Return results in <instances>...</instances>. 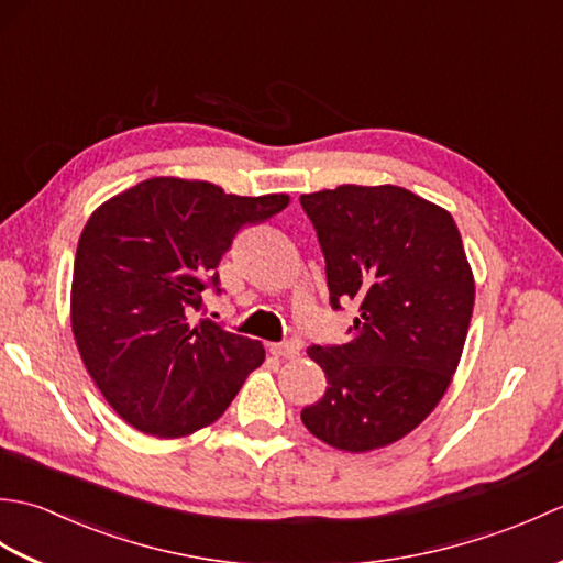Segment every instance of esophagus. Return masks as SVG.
Here are the masks:
<instances>
[{"mask_svg": "<svg viewBox=\"0 0 563 563\" xmlns=\"http://www.w3.org/2000/svg\"><path fill=\"white\" fill-rule=\"evenodd\" d=\"M271 353L275 357H297V355H300V343H297V341L271 343Z\"/></svg>", "mask_w": 563, "mask_h": 563, "instance_id": "1", "label": "esophagus"}]
</instances>
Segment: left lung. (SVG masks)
I'll return each instance as SVG.
<instances>
[{
  "label": "left lung",
  "mask_w": 563,
  "mask_h": 563,
  "mask_svg": "<svg viewBox=\"0 0 563 563\" xmlns=\"http://www.w3.org/2000/svg\"><path fill=\"white\" fill-rule=\"evenodd\" d=\"M327 261L331 307L355 302L351 341L312 345L327 394L302 423L327 445L367 452L423 421L460 365L474 275L452 214L399 186L300 196Z\"/></svg>",
  "instance_id": "obj_1"
}]
</instances>
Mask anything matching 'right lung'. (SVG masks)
I'll list each match as a JSON object with an SVG mask.
<instances>
[{"label": "right lung", "instance_id": "obj_1", "mask_svg": "<svg viewBox=\"0 0 563 563\" xmlns=\"http://www.w3.org/2000/svg\"><path fill=\"white\" fill-rule=\"evenodd\" d=\"M290 196L224 194L188 178H147L93 210L71 275V333L81 363L125 423L181 438L218 421L261 341L194 321L232 239L288 208Z\"/></svg>", "mask_w": 563, "mask_h": 563}]
</instances>
